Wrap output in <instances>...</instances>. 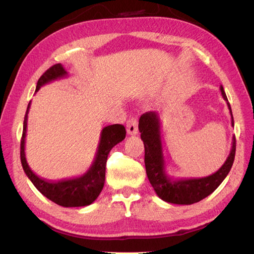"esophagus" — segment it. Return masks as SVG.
<instances>
[{"label": "esophagus", "instance_id": "obj_1", "mask_svg": "<svg viewBox=\"0 0 254 254\" xmlns=\"http://www.w3.org/2000/svg\"><path fill=\"white\" fill-rule=\"evenodd\" d=\"M127 134L130 135H135L137 134V122H136V119L134 118H131L128 120L127 123Z\"/></svg>", "mask_w": 254, "mask_h": 254}]
</instances>
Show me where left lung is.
<instances>
[{
  "instance_id": "left-lung-1",
  "label": "left lung",
  "mask_w": 254,
  "mask_h": 254,
  "mask_svg": "<svg viewBox=\"0 0 254 254\" xmlns=\"http://www.w3.org/2000/svg\"><path fill=\"white\" fill-rule=\"evenodd\" d=\"M222 97L229 107L232 127H234L233 115L223 86L220 87ZM139 131L144 144V165L150 184L156 194L162 200L170 204L191 205L212 192L229 175L235 157V136L232 137V147L229 157L216 173L203 178H174L166 169L161 140V120L158 112H145L139 120Z\"/></svg>"
}]
</instances>
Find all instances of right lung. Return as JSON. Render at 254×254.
Segmentation results:
<instances>
[{"instance_id":"obj_1","label":"right lung","mask_w":254,"mask_h":254,"mask_svg":"<svg viewBox=\"0 0 254 254\" xmlns=\"http://www.w3.org/2000/svg\"><path fill=\"white\" fill-rule=\"evenodd\" d=\"M67 76L68 72L62 64H56L38 80L36 93L44 85L60 78H65ZM30 105H31V102L28 104V109L25 112L20 151L21 163H22L25 175L42 195L57 205L63 206V207H81V206L91 205L93 201H95L104 187L107 156L114 145L126 139V127L122 124H113V126H107L103 128L95 158H94L92 166L84 175L76 178L59 180V182H49V180L38 177L29 167L27 158H25V136H27Z\"/></svg>"}]
</instances>
